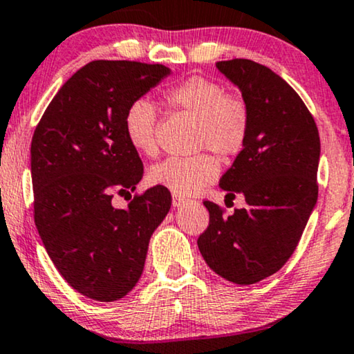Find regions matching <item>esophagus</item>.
I'll return each instance as SVG.
<instances>
[{"label":"esophagus","instance_id":"1","mask_svg":"<svg viewBox=\"0 0 354 354\" xmlns=\"http://www.w3.org/2000/svg\"><path fill=\"white\" fill-rule=\"evenodd\" d=\"M185 203H188V200H185V198H182V196H178V195H174L172 196V205L176 206V207H180V206L185 205Z\"/></svg>","mask_w":354,"mask_h":354}]
</instances>
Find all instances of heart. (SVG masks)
Listing matches in <instances>:
<instances>
[{
  "mask_svg": "<svg viewBox=\"0 0 354 354\" xmlns=\"http://www.w3.org/2000/svg\"><path fill=\"white\" fill-rule=\"evenodd\" d=\"M172 108L198 119L196 148L212 149L221 156H234L243 149L250 132V111L240 96L229 95L219 82L190 77L164 91ZM129 143L138 153L153 156L158 151V111L148 100H137L124 115ZM219 174L212 154L193 158H169L149 169V182L180 196L200 193Z\"/></svg>",
  "mask_w": 354,
  "mask_h": 354,
  "instance_id": "1",
  "label": "heart"
}]
</instances>
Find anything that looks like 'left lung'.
Instances as JSON below:
<instances>
[{
	"label": "left lung",
	"instance_id": "obj_1",
	"mask_svg": "<svg viewBox=\"0 0 354 354\" xmlns=\"http://www.w3.org/2000/svg\"><path fill=\"white\" fill-rule=\"evenodd\" d=\"M250 111L246 143L219 185L227 198L245 196L232 216L205 201L209 225L198 239L206 264L229 282L251 285L290 259L317 201L321 140L297 91L263 64L219 61Z\"/></svg>",
	"mask_w": 354,
	"mask_h": 354
}]
</instances>
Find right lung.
Returning <instances> with one entry per match:
<instances>
[{
  "label": "right lung",
  "instance_id": "right-lung-1",
  "mask_svg": "<svg viewBox=\"0 0 354 354\" xmlns=\"http://www.w3.org/2000/svg\"><path fill=\"white\" fill-rule=\"evenodd\" d=\"M171 69L137 61H91L61 86L30 147L33 217L53 264L96 301L124 298L143 272L153 232L171 209V192L153 187L125 209L143 162L129 143L124 115Z\"/></svg>",
  "mask_w": 354,
  "mask_h": 354
}]
</instances>
